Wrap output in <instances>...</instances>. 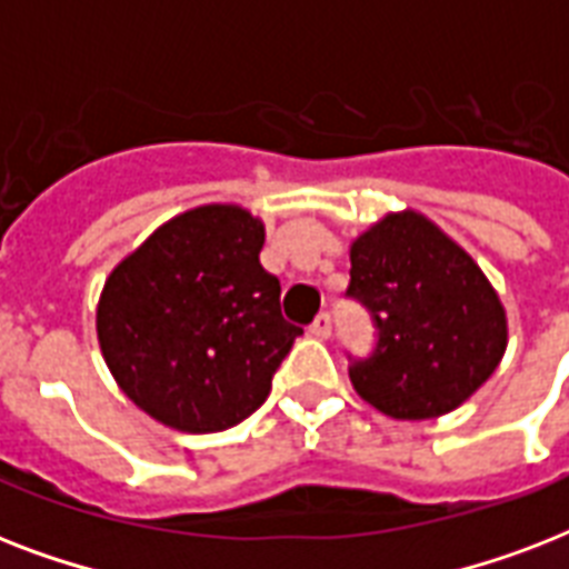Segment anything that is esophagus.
I'll use <instances>...</instances> for the list:
<instances>
[{
  "label": "esophagus",
  "instance_id": "esophagus-1",
  "mask_svg": "<svg viewBox=\"0 0 569 569\" xmlns=\"http://www.w3.org/2000/svg\"><path fill=\"white\" fill-rule=\"evenodd\" d=\"M330 330H333V319H330V312H319V316H316V321L310 325V333L319 339H328Z\"/></svg>",
  "mask_w": 569,
  "mask_h": 569
}]
</instances>
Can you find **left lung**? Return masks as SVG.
<instances>
[{"mask_svg":"<svg viewBox=\"0 0 569 569\" xmlns=\"http://www.w3.org/2000/svg\"><path fill=\"white\" fill-rule=\"evenodd\" d=\"M355 298L378 346L348 375L357 396L392 419H437L460 407L502 360L508 319L476 259L425 214H383L351 241Z\"/></svg>","mask_w":569,"mask_h":569,"instance_id":"8db88e82","label":"left lung"}]
</instances>
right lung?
Here are the masks:
<instances>
[{
    "mask_svg": "<svg viewBox=\"0 0 569 569\" xmlns=\"http://www.w3.org/2000/svg\"><path fill=\"white\" fill-rule=\"evenodd\" d=\"M266 223L232 203L162 223L111 271L97 339L118 387L156 422L227 431L271 392L303 330L280 312V280L259 266Z\"/></svg>",
    "mask_w": 569,
    "mask_h": 569,
    "instance_id": "obj_1",
    "label": "right lung"
}]
</instances>
